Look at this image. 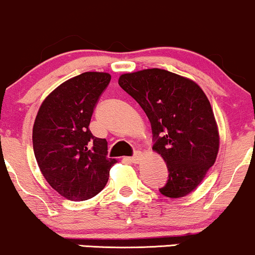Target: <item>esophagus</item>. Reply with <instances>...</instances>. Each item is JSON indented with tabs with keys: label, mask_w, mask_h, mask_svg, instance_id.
I'll list each match as a JSON object with an SVG mask.
<instances>
[{
	"label": "esophagus",
	"mask_w": 255,
	"mask_h": 255,
	"mask_svg": "<svg viewBox=\"0 0 255 255\" xmlns=\"http://www.w3.org/2000/svg\"><path fill=\"white\" fill-rule=\"evenodd\" d=\"M141 157H142V153L141 152H135L129 159H130V162H133V163H139V162H140Z\"/></svg>",
	"instance_id": "obj_1"
}]
</instances>
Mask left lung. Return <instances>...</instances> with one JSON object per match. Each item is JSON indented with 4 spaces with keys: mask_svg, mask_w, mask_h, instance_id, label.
Masks as SVG:
<instances>
[{
    "mask_svg": "<svg viewBox=\"0 0 255 255\" xmlns=\"http://www.w3.org/2000/svg\"><path fill=\"white\" fill-rule=\"evenodd\" d=\"M119 85L150 120L155 150L168 168L159 192L189 195L201 184L219 151V132L211 103L197 83L162 69L123 74Z\"/></svg>",
    "mask_w": 255,
    "mask_h": 255,
    "instance_id": "left-lung-1",
    "label": "left lung"
}]
</instances>
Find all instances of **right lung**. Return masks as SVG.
I'll use <instances>...</instances> for the list:
<instances>
[{
    "label": "right lung",
    "instance_id": "add662e5",
    "mask_svg": "<svg viewBox=\"0 0 255 255\" xmlns=\"http://www.w3.org/2000/svg\"><path fill=\"white\" fill-rule=\"evenodd\" d=\"M106 72H83L61 83L43 100L32 128L36 161L44 179L71 201H85L104 189L115 158L108 141L94 136L89 122L110 83Z\"/></svg>",
    "mask_w": 255,
    "mask_h": 255
}]
</instances>
